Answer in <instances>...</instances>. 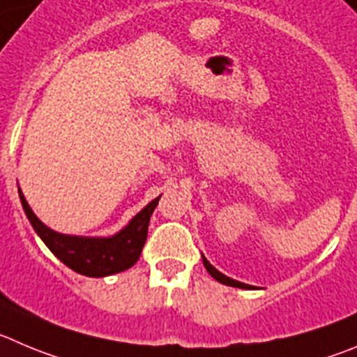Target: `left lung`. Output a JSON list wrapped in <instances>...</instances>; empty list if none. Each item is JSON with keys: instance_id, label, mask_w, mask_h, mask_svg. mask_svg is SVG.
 Wrapping results in <instances>:
<instances>
[{"instance_id": "left-lung-1", "label": "left lung", "mask_w": 357, "mask_h": 357, "mask_svg": "<svg viewBox=\"0 0 357 357\" xmlns=\"http://www.w3.org/2000/svg\"><path fill=\"white\" fill-rule=\"evenodd\" d=\"M202 262H204V268L206 271L209 273V275L213 276V278L216 280V282H220V284H224V285H231V287H238V289H255L254 285H248V284H241V282H238V280L234 278H229V276H225L224 273H220L218 269L213 268L211 264H209L208 259L202 255Z\"/></svg>"}]
</instances>
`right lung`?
<instances>
[{"label": "right lung", "instance_id": "add662e5", "mask_svg": "<svg viewBox=\"0 0 357 357\" xmlns=\"http://www.w3.org/2000/svg\"><path fill=\"white\" fill-rule=\"evenodd\" d=\"M19 197H21L22 209L28 216L29 224L33 225L40 239L45 243V246L63 264L84 276L102 278V276L125 271L139 261L142 246L148 238L149 218H151L162 195L144 206L121 231L107 236V238L105 236L103 238L72 236L52 231L33 213L21 188H19Z\"/></svg>", "mask_w": 357, "mask_h": 357}]
</instances>
